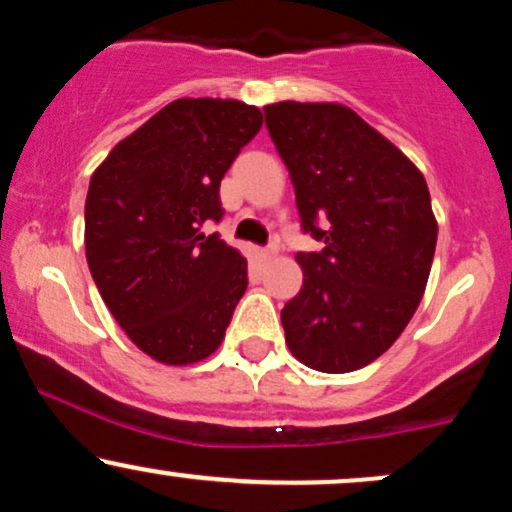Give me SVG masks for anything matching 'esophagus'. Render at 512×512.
I'll return each mask as SVG.
<instances>
[{
	"label": "esophagus",
	"mask_w": 512,
	"mask_h": 512,
	"mask_svg": "<svg viewBox=\"0 0 512 512\" xmlns=\"http://www.w3.org/2000/svg\"><path fill=\"white\" fill-rule=\"evenodd\" d=\"M274 252H276L274 248H262V250H255V255L260 262H267V260H272Z\"/></svg>",
	"instance_id": "34e87169"
}]
</instances>
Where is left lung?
I'll use <instances>...</instances> for the list:
<instances>
[{
	"mask_svg": "<svg viewBox=\"0 0 512 512\" xmlns=\"http://www.w3.org/2000/svg\"><path fill=\"white\" fill-rule=\"evenodd\" d=\"M289 168L303 231V286L281 310L291 354L320 373H351L383 356L426 291L438 221L421 170L342 103L264 108Z\"/></svg>",
	"mask_w": 512,
	"mask_h": 512,
	"instance_id": "1",
	"label": "left lung"
}]
</instances>
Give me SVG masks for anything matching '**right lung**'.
Here are the masks:
<instances>
[{
  "mask_svg": "<svg viewBox=\"0 0 512 512\" xmlns=\"http://www.w3.org/2000/svg\"><path fill=\"white\" fill-rule=\"evenodd\" d=\"M262 113L233 98H178L115 144L86 195V262L117 325L146 356L190 366L219 349L248 289V260L207 221Z\"/></svg>",
  "mask_w": 512,
  "mask_h": 512,
  "instance_id": "add662e5",
  "label": "right lung"
}]
</instances>
